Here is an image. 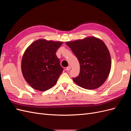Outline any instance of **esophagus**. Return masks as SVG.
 <instances>
[{
	"mask_svg": "<svg viewBox=\"0 0 131 131\" xmlns=\"http://www.w3.org/2000/svg\"><path fill=\"white\" fill-rule=\"evenodd\" d=\"M70 69H71V67H70V66H68L66 68V70H67V71H69L70 70Z\"/></svg>",
	"mask_w": 131,
	"mask_h": 131,
	"instance_id": "obj_1",
	"label": "esophagus"
}]
</instances>
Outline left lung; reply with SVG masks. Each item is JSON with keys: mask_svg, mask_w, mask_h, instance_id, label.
<instances>
[{"mask_svg": "<svg viewBox=\"0 0 131 131\" xmlns=\"http://www.w3.org/2000/svg\"><path fill=\"white\" fill-rule=\"evenodd\" d=\"M80 63V73L73 78L81 88L93 90L100 87L108 78L112 61L109 50L102 40L95 37L67 42Z\"/></svg>", "mask_w": 131, "mask_h": 131, "instance_id": "obj_1", "label": "left lung"}]
</instances>
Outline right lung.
Wrapping results in <instances>:
<instances>
[{
	"label": "right lung",
	"instance_id": "add662e5",
	"mask_svg": "<svg viewBox=\"0 0 131 131\" xmlns=\"http://www.w3.org/2000/svg\"><path fill=\"white\" fill-rule=\"evenodd\" d=\"M62 43L39 39L26 50L22 59V72L33 89L44 91L56 84L63 69L56 52Z\"/></svg>",
	"mask_w": 131,
	"mask_h": 131
}]
</instances>
